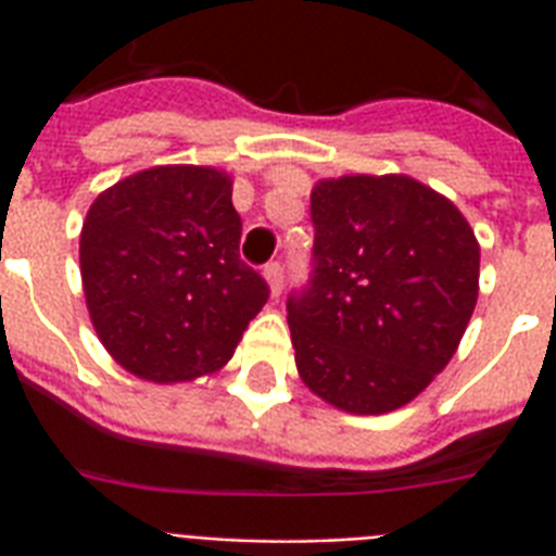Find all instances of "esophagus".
<instances>
[{
  "mask_svg": "<svg viewBox=\"0 0 556 556\" xmlns=\"http://www.w3.org/2000/svg\"><path fill=\"white\" fill-rule=\"evenodd\" d=\"M262 277H265V282H268L270 294L277 296L279 291H282V282H286V277H282V265H279V262H268V265L262 268Z\"/></svg>",
  "mask_w": 556,
  "mask_h": 556,
  "instance_id": "esophagus-1",
  "label": "esophagus"
}]
</instances>
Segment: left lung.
<instances>
[{
	"label": "left lung",
	"instance_id": "obj_1",
	"mask_svg": "<svg viewBox=\"0 0 556 556\" xmlns=\"http://www.w3.org/2000/svg\"><path fill=\"white\" fill-rule=\"evenodd\" d=\"M314 277L288 300L296 371L352 415L409 404L456 355L479 296L462 210L409 176L320 178Z\"/></svg>",
	"mask_w": 556,
	"mask_h": 556
}]
</instances>
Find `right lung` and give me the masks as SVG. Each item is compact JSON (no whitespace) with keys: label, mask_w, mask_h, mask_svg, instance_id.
Instances as JSON below:
<instances>
[{"label":"right lung","mask_w":556,"mask_h":556,"mask_svg":"<svg viewBox=\"0 0 556 556\" xmlns=\"http://www.w3.org/2000/svg\"><path fill=\"white\" fill-rule=\"evenodd\" d=\"M225 169L164 164L103 190L80 230L86 308L115 364L150 383L213 375L268 286L239 260L242 218Z\"/></svg>","instance_id":"1"}]
</instances>
